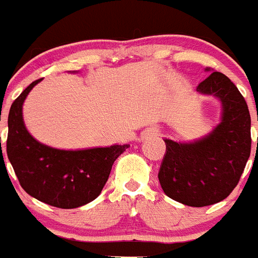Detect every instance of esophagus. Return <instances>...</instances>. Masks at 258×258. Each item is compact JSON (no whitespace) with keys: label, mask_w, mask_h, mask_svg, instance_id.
Instances as JSON below:
<instances>
[{"label":"esophagus","mask_w":258,"mask_h":258,"mask_svg":"<svg viewBox=\"0 0 258 258\" xmlns=\"http://www.w3.org/2000/svg\"><path fill=\"white\" fill-rule=\"evenodd\" d=\"M157 134H159V129H157V127H149V129H146L145 131V136L147 137L157 136Z\"/></svg>","instance_id":"esophagus-1"}]
</instances>
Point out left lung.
I'll list each match as a JSON object with an SVG mask.
<instances>
[{
	"mask_svg": "<svg viewBox=\"0 0 258 258\" xmlns=\"http://www.w3.org/2000/svg\"><path fill=\"white\" fill-rule=\"evenodd\" d=\"M197 92L220 99V124L194 142L164 140L166 152L157 177L170 199L207 207L226 199L243 174L252 143L250 115L244 97L221 72H212Z\"/></svg>",
	"mask_w": 258,
	"mask_h": 258,
	"instance_id": "1",
	"label": "left lung"
}]
</instances>
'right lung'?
I'll return each mask as SVG.
<instances>
[{
    "instance_id": "right-lung-1",
    "label": "right lung",
    "mask_w": 258,
    "mask_h": 258,
    "mask_svg": "<svg viewBox=\"0 0 258 258\" xmlns=\"http://www.w3.org/2000/svg\"><path fill=\"white\" fill-rule=\"evenodd\" d=\"M36 80L11 104L6 152L23 190L61 209L85 206L99 197L113 163L129 145L86 150H58L42 145L27 131L23 103Z\"/></svg>"
}]
</instances>
